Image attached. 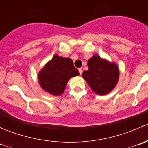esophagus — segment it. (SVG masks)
<instances>
[{
    "instance_id": "obj_1",
    "label": "esophagus",
    "mask_w": 148,
    "mask_h": 148,
    "mask_svg": "<svg viewBox=\"0 0 148 148\" xmlns=\"http://www.w3.org/2000/svg\"><path fill=\"white\" fill-rule=\"evenodd\" d=\"M79 71L80 74H82V71H83V70H82V68H79Z\"/></svg>"
}]
</instances>
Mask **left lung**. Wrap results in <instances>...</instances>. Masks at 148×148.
Listing matches in <instances>:
<instances>
[{"mask_svg": "<svg viewBox=\"0 0 148 148\" xmlns=\"http://www.w3.org/2000/svg\"><path fill=\"white\" fill-rule=\"evenodd\" d=\"M89 69L84 71L82 77L92 90L99 95L112 92L118 82L120 70L114 62H110L95 54L88 60Z\"/></svg>", "mask_w": 148, "mask_h": 148, "instance_id": "left-lung-1", "label": "left lung"}]
</instances>
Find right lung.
Returning <instances> with one entry per match:
<instances>
[{
    "label": "right lung",
    "mask_w": 148,
    "mask_h": 148,
    "mask_svg": "<svg viewBox=\"0 0 148 148\" xmlns=\"http://www.w3.org/2000/svg\"><path fill=\"white\" fill-rule=\"evenodd\" d=\"M79 75V72L74 66L73 61L70 58L56 54L38 72V79L44 91L59 96L64 93L69 80Z\"/></svg>",
    "instance_id": "obj_1"
}]
</instances>
